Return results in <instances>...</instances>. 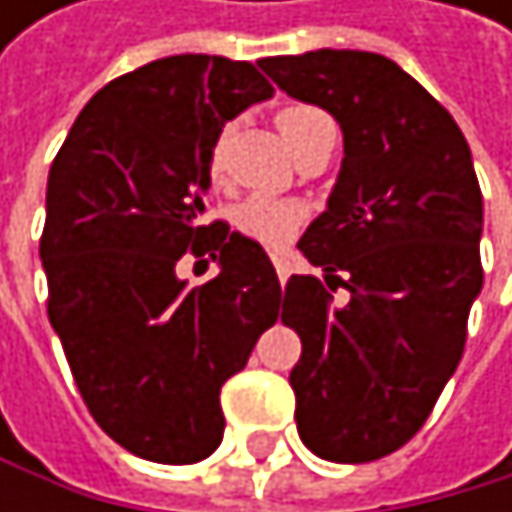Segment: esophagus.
<instances>
[{
    "mask_svg": "<svg viewBox=\"0 0 512 512\" xmlns=\"http://www.w3.org/2000/svg\"><path fill=\"white\" fill-rule=\"evenodd\" d=\"M273 267H276V273H279L282 282L291 276V258H288V254H273Z\"/></svg>",
    "mask_w": 512,
    "mask_h": 512,
    "instance_id": "esophagus-1",
    "label": "esophagus"
}]
</instances>
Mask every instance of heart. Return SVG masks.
I'll use <instances>...</instances> for the list:
<instances>
[{
	"mask_svg": "<svg viewBox=\"0 0 512 512\" xmlns=\"http://www.w3.org/2000/svg\"><path fill=\"white\" fill-rule=\"evenodd\" d=\"M322 119L325 116L313 107H285V110H279L276 125L288 141V147L294 150L301 144V137ZM211 171H218V147H214V153H211ZM304 214H307L304 205L294 202V199L251 196L236 208V227L251 239H258L270 248H279L298 233V227L304 224Z\"/></svg>",
	"mask_w": 512,
	"mask_h": 512,
	"instance_id": "heart-1",
	"label": "heart"
}]
</instances>
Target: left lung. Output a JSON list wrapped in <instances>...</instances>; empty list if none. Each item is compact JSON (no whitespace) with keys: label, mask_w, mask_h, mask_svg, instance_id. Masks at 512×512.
Wrapping results in <instances>:
<instances>
[{"label":"left lung","mask_w":512,"mask_h":512,"mask_svg":"<svg viewBox=\"0 0 512 512\" xmlns=\"http://www.w3.org/2000/svg\"><path fill=\"white\" fill-rule=\"evenodd\" d=\"M294 101L344 131L328 205L298 248L316 276H291L282 322L301 334L294 421L313 455L378 461L415 436L455 375L482 291V193L458 122L399 64L319 48L264 57ZM351 291L334 305L331 290Z\"/></svg>","instance_id":"8db88e82"}]
</instances>
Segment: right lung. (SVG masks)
I'll use <instances>...</instances> for the list:
<instances>
[{"label":"right lung","instance_id":"1","mask_svg":"<svg viewBox=\"0 0 512 512\" xmlns=\"http://www.w3.org/2000/svg\"><path fill=\"white\" fill-rule=\"evenodd\" d=\"M273 85L248 61L174 54L97 91L45 190L48 319L101 430L156 464H196L224 439L221 387L279 319L267 251L202 224L224 125ZM187 250L222 273L187 286Z\"/></svg>","mask_w":512,"mask_h":512}]
</instances>
